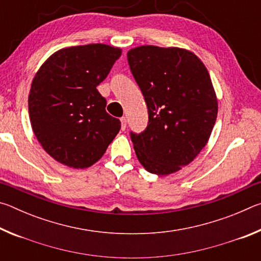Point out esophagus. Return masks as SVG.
<instances>
[{
    "mask_svg": "<svg viewBox=\"0 0 261 261\" xmlns=\"http://www.w3.org/2000/svg\"><path fill=\"white\" fill-rule=\"evenodd\" d=\"M125 127H126V118L122 117L121 118V129H122V131H124Z\"/></svg>",
    "mask_w": 261,
    "mask_h": 261,
    "instance_id": "obj_1",
    "label": "esophagus"
}]
</instances>
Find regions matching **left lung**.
Instances as JSON below:
<instances>
[{"label": "left lung", "instance_id": "left-lung-1", "mask_svg": "<svg viewBox=\"0 0 261 261\" xmlns=\"http://www.w3.org/2000/svg\"><path fill=\"white\" fill-rule=\"evenodd\" d=\"M127 62L148 109L146 129L130 132L136 155L147 171L169 175L193 161L218 116L210 73L192 51L140 46Z\"/></svg>", "mask_w": 261, "mask_h": 261}]
</instances>
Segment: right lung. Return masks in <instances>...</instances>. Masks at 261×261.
<instances>
[{
	"label": "right lung",
	"instance_id": "right-lung-1",
	"mask_svg": "<svg viewBox=\"0 0 261 261\" xmlns=\"http://www.w3.org/2000/svg\"><path fill=\"white\" fill-rule=\"evenodd\" d=\"M122 54L103 43L63 48L33 78L31 125L39 143L62 165L83 169L100 160L121 129L96 90Z\"/></svg>",
	"mask_w": 261,
	"mask_h": 261
}]
</instances>
